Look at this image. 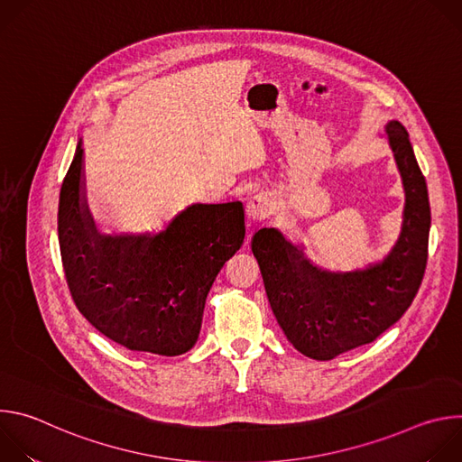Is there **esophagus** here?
<instances>
[{
	"label": "esophagus",
	"mask_w": 462,
	"mask_h": 462,
	"mask_svg": "<svg viewBox=\"0 0 462 462\" xmlns=\"http://www.w3.org/2000/svg\"><path fill=\"white\" fill-rule=\"evenodd\" d=\"M269 214H271V203H269L267 197H263V195H254V197H250L248 203H246V219H248V225L261 223Z\"/></svg>",
	"instance_id": "1"
}]
</instances>
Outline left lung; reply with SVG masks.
I'll return each mask as SVG.
<instances>
[{
  "instance_id": "left-lung-1",
  "label": "left lung",
  "mask_w": 462,
  "mask_h": 462,
  "mask_svg": "<svg viewBox=\"0 0 462 462\" xmlns=\"http://www.w3.org/2000/svg\"><path fill=\"white\" fill-rule=\"evenodd\" d=\"M385 135L404 186L402 228L389 254L365 269L331 273L305 255L278 228H259L252 252L273 312L287 340L305 356H335L373 342L397 323L422 283L431 225L426 179L406 127L385 124Z\"/></svg>"
}]
</instances>
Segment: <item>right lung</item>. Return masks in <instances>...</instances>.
I'll return each mask as SVG.
<instances>
[{"label": "right lung", "instance_id": "right-lung-1", "mask_svg": "<svg viewBox=\"0 0 462 462\" xmlns=\"http://www.w3.org/2000/svg\"><path fill=\"white\" fill-rule=\"evenodd\" d=\"M243 239L239 201L189 205L157 234H100L79 139L60 189V254L79 310L109 340L161 356L189 351L212 283Z\"/></svg>", "mask_w": 462, "mask_h": 462}]
</instances>
